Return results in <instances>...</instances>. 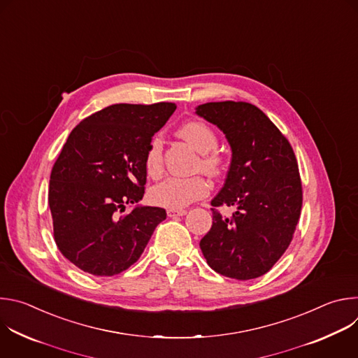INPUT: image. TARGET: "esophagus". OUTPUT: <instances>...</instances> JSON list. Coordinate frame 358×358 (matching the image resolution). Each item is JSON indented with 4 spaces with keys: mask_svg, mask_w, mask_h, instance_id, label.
Here are the masks:
<instances>
[{
    "mask_svg": "<svg viewBox=\"0 0 358 358\" xmlns=\"http://www.w3.org/2000/svg\"><path fill=\"white\" fill-rule=\"evenodd\" d=\"M185 214H187L185 210H169V211H167V215H169L170 218H174V217H184Z\"/></svg>",
    "mask_w": 358,
    "mask_h": 358,
    "instance_id": "1",
    "label": "esophagus"
}]
</instances>
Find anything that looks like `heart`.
I'll return each instance as SVG.
<instances>
[{
  "label": "heart",
  "mask_w": 358,
  "mask_h": 358,
  "mask_svg": "<svg viewBox=\"0 0 358 358\" xmlns=\"http://www.w3.org/2000/svg\"><path fill=\"white\" fill-rule=\"evenodd\" d=\"M178 134L201 152L198 169L210 176H218L222 170V157L215 151L218 138L214 130L202 122L191 120L178 129ZM145 169L152 177H159L163 171V140L156 136L148 143L145 151ZM210 184L202 176L170 177L151 189V201L159 207L170 210H182L191 202L207 196Z\"/></svg>",
  "instance_id": "obj_1"
}]
</instances>
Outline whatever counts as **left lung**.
<instances>
[{
	"mask_svg": "<svg viewBox=\"0 0 358 358\" xmlns=\"http://www.w3.org/2000/svg\"><path fill=\"white\" fill-rule=\"evenodd\" d=\"M196 115L224 131L232 160L227 180L211 201L213 227L199 242L218 273L249 280L269 272L293 239L301 210V181L293 148L257 106L211 101ZM234 205L225 219L216 210Z\"/></svg>",
	"mask_w": 358,
	"mask_h": 358,
	"instance_id": "1",
	"label": "left lung"
}]
</instances>
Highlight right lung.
<instances>
[{"label": "right lung", "mask_w": 358, "mask_h": 358, "mask_svg": "<svg viewBox=\"0 0 358 358\" xmlns=\"http://www.w3.org/2000/svg\"><path fill=\"white\" fill-rule=\"evenodd\" d=\"M174 103H119L82 120L50 173L48 202L54 238L64 257L94 276L130 268L166 210L138 202L147 180L145 151L176 110Z\"/></svg>", "instance_id": "obj_1"}]
</instances>
